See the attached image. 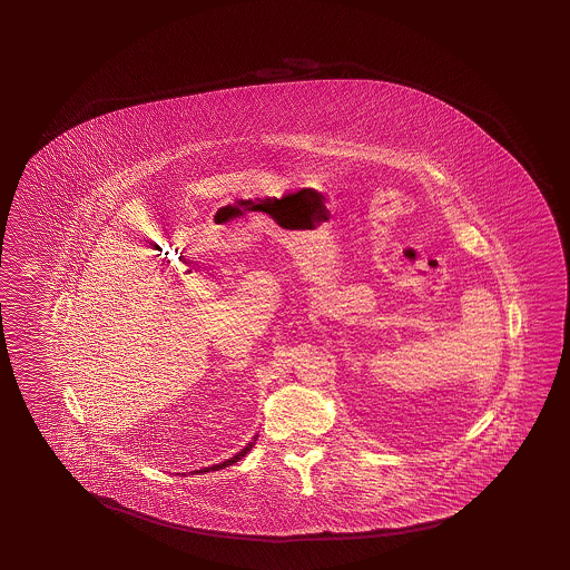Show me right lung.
<instances>
[{"label":"right lung","instance_id":"1","mask_svg":"<svg viewBox=\"0 0 570 570\" xmlns=\"http://www.w3.org/2000/svg\"><path fill=\"white\" fill-rule=\"evenodd\" d=\"M250 449H253V444H248L246 449L240 450L236 456H232L230 461L222 462V464H214V466H207V469H204V473H209V471H219V469H224V466H230L234 462L240 461L244 454H246Z\"/></svg>","mask_w":570,"mask_h":570}]
</instances>
